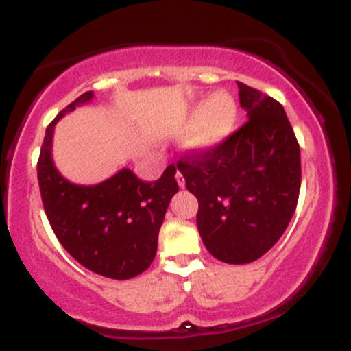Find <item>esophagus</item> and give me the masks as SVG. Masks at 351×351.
<instances>
[{"instance_id":"obj_1","label":"esophagus","mask_w":351,"mask_h":351,"mask_svg":"<svg viewBox=\"0 0 351 351\" xmlns=\"http://www.w3.org/2000/svg\"><path fill=\"white\" fill-rule=\"evenodd\" d=\"M175 178H176V181H178L180 188H184V176H183V173H181L180 170H176V175H175Z\"/></svg>"}]
</instances>
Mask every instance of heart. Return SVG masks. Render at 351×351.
Segmentation results:
<instances>
[{"label":"heart","instance_id":"obj_1","mask_svg":"<svg viewBox=\"0 0 351 351\" xmlns=\"http://www.w3.org/2000/svg\"><path fill=\"white\" fill-rule=\"evenodd\" d=\"M237 119L234 99L226 92H216L203 106H195L186 114L168 120L165 130L180 134L188 128L184 145L193 152L211 150L231 134Z\"/></svg>","mask_w":351,"mask_h":351}]
</instances>
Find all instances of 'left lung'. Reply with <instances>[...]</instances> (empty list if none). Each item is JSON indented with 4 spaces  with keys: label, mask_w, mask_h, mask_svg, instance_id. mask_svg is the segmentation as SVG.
Instances as JSON below:
<instances>
[{
    "label": "left lung",
    "mask_w": 351,
    "mask_h": 351,
    "mask_svg": "<svg viewBox=\"0 0 351 351\" xmlns=\"http://www.w3.org/2000/svg\"><path fill=\"white\" fill-rule=\"evenodd\" d=\"M247 122L217 147L176 163L199 203L196 226L211 256L249 264L291 223L300 191V147L284 107L237 82Z\"/></svg>",
    "instance_id": "left-lung-1"
}]
</instances>
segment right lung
I'll use <instances>...</instances> for the list:
<instances>
[{"instance_id":"right-lung-1","label":"right lung","mask_w":351,"mask_h":351,"mask_svg":"<svg viewBox=\"0 0 351 351\" xmlns=\"http://www.w3.org/2000/svg\"><path fill=\"white\" fill-rule=\"evenodd\" d=\"M88 90L47 125L38 160V180L47 219L62 247L88 271L125 280L150 267L158 232L176 191V168L170 165L156 181L145 183L123 168L94 186L71 183L52 162L56 123L75 107L90 102Z\"/></svg>"}]
</instances>
